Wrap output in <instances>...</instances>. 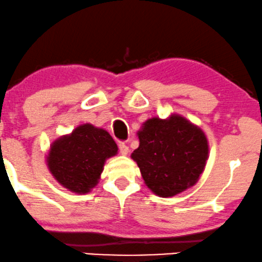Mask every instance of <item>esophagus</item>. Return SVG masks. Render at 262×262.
Returning a JSON list of instances; mask_svg holds the SVG:
<instances>
[{
    "label": "esophagus",
    "instance_id": "obj_1",
    "mask_svg": "<svg viewBox=\"0 0 262 262\" xmlns=\"http://www.w3.org/2000/svg\"><path fill=\"white\" fill-rule=\"evenodd\" d=\"M118 150H120V154H121V155L125 156V155H128L129 147L127 146V145L124 144V142H120V144H118Z\"/></svg>",
    "mask_w": 262,
    "mask_h": 262
}]
</instances>
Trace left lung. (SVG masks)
<instances>
[{
    "label": "left lung",
    "mask_w": 262,
    "mask_h": 262,
    "mask_svg": "<svg viewBox=\"0 0 262 262\" xmlns=\"http://www.w3.org/2000/svg\"><path fill=\"white\" fill-rule=\"evenodd\" d=\"M138 135L140 145L132 158L154 193L173 197L197 183L208 160V141L200 128L173 115L147 120Z\"/></svg>",
    "instance_id": "8db88e82"
}]
</instances>
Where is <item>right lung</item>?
<instances>
[{"label": "right lung", "mask_w": 262, "mask_h": 262, "mask_svg": "<svg viewBox=\"0 0 262 262\" xmlns=\"http://www.w3.org/2000/svg\"><path fill=\"white\" fill-rule=\"evenodd\" d=\"M117 150L106 130L87 123L53 142L48 168L65 188L75 193H88L98 184L106 158L115 156Z\"/></svg>", "instance_id": "1"}]
</instances>
